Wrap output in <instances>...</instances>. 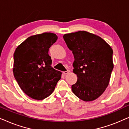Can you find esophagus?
Listing matches in <instances>:
<instances>
[{
  "label": "esophagus",
  "mask_w": 129,
  "mask_h": 129,
  "mask_svg": "<svg viewBox=\"0 0 129 129\" xmlns=\"http://www.w3.org/2000/svg\"><path fill=\"white\" fill-rule=\"evenodd\" d=\"M70 72V70H67V71H66V72H63V74H64V75H67V74H68Z\"/></svg>",
  "instance_id": "obj_1"
}]
</instances>
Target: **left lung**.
<instances>
[{
    "mask_svg": "<svg viewBox=\"0 0 129 129\" xmlns=\"http://www.w3.org/2000/svg\"><path fill=\"white\" fill-rule=\"evenodd\" d=\"M75 61L73 72L77 81L73 93L84 102H91L103 94L108 86L113 69V50L102 38L86 31L63 35Z\"/></svg>",
    "mask_w": 129,
    "mask_h": 129,
    "instance_id": "8db88e82",
    "label": "left lung"
}]
</instances>
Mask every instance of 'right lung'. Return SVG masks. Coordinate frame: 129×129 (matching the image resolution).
Returning <instances> with one entry per match:
<instances>
[{"label": "right lung", "instance_id": "obj_1", "mask_svg": "<svg viewBox=\"0 0 129 129\" xmlns=\"http://www.w3.org/2000/svg\"><path fill=\"white\" fill-rule=\"evenodd\" d=\"M57 39V35L52 33L33 35L14 53V76L23 91L33 99L42 100L50 96L61 79L62 73L52 68L48 54Z\"/></svg>", "mask_w": 129, "mask_h": 129}]
</instances>
